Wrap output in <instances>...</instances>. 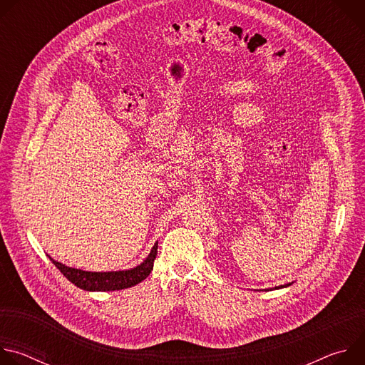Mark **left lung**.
Masks as SVG:
<instances>
[{
    "instance_id": "1",
    "label": "left lung",
    "mask_w": 365,
    "mask_h": 365,
    "mask_svg": "<svg viewBox=\"0 0 365 365\" xmlns=\"http://www.w3.org/2000/svg\"><path fill=\"white\" fill-rule=\"evenodd\" d=\"M286 286H290V284H284V286H279V287H274V289H282V287H286Z\"/></svg>"
}]
</instances>
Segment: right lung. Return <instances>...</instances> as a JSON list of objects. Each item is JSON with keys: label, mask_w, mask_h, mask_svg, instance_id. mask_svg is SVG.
Wrapping results in <instances>:
<instances>
[{"label": "right lung", "mask_w": 365, "mask_h": 365, "mask_svg": "<svg viewBox=\"0 0 365 365\" xmlns=\"http://www.w3.org/2000/svg\"><path fill=\"white\" fill-rule=\"evenodd\" d=\"M155 255H158V242L154 244V247L151 248V252L148 254V257L144 259V262L131 269V270H123V272H108V273H92V272H83V270H78V269H72L68 267L56 259H53L51 257H48L61 273L69 280L72 282L75 286L88 290V292H113V290H121V289H127L131 286L138 284L140 282H143L153 270V264Z\"/></svg>", "instance_id": "add662e5"}]
</instances>
